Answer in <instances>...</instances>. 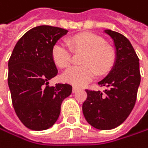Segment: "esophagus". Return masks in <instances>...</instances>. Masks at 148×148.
<instances>
[{
	"instance_id": "1",
	"label": "esophagus",
	"mask_w": 148,
	"mask_h": 148,
	"mask_svg": "<svg viewBox=\"0 0 148 148\" xmlns=\"http://www.w3.org/2000/svg\"><path fill=\"white\" fill-rule=\"evenodd\" d=\"M78 90H79V88H77V87H75V86L73 87V93H75V92H77Z\"/></svg>"
}]
</instances>
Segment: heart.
Here are the masks:
<instances>
[{
    "mask_svg": "<svg viewBox=\"0 0 148 148\" xmlns=\"http://www.w3.org/2000/svg\"><path fill=\"white\" fill-rule=\"evenodd\" d=\"M68 45L75 53H84L81 63L82 66H73L65 71L62 80L73 86L82 87L89 83L98 73L104 75L114 65L116 53L114 48L106 44L105 40L92 33H82L70 37ZM64 43L56 42L51 51L54 64L60 67H68L72 62V51Z\"/></svg>",
    "mask_w": 148,
    "mask_h": 148,
    "instance_id": "obj_1",
    "label": "heart"
}]
</instances>
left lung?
I'll list each match as a JSON object with an SVG mask.
<instances>
[{"label":"left lung","mask_w":148,"mask_h":148,"mask_svg":"<svg viewBox=\"0 0 148 148\" xmlns=\"http://www.w3.org/2000/svg\"><path fill=\"white\" fill-rule=\"evenodd\" d=\"M114 40L115 63L106 78L98 82L103 91L87 89L82 111L87 121L100 130H110L122 124L132 112L140 82L139 58L130 41L121 34L105 30Z\"/></svg>","instance_id":"8db88e82"}]
</instances>
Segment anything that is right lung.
Here are the masks:
<instances>
[{"label": "right lung", "instance_id": "right-lung-1", "mask_svg": "<svg viewBox=\"0 0 148 148\" xmlns=\"http://www.w3.org/2000/svg\"><path fill=\"white\" fill-rule=\"evenodd\" d=\"M67 32L58 27H35L18 40L9 58L8 83L13 107L31 130L51 127L59 118L63 100L72 93L69 84L48 85L58 73L52 47Z\"/></svg>", "mask_w": 148, "mask_h": 148}]
</instances>
